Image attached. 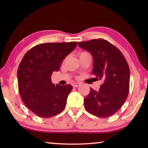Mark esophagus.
<instances>
[{
  "label": "esophagus",
  "mask_w": 148,
  "mask_h": 148,
  "mask_svg": "<svg viewBox=\"0 0 148 148\" xmlns=\"http://www.w3.org/2000/svg\"><path fill=\"white\" fill-rule=\"evenodd\" d=\"M72 86L73 88H77L80 86V84L79 83H73V84H72Z\"/></svg>",
  "instance_id": "esophagus-1"
}]
</instances>
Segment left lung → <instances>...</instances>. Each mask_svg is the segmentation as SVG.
Returning <instances> with one entry per match:
<instances>
[{"label": "left lung", "mask_w": 148, "mask_h": 148, "mask_svg": "<svg viewBox=\"0 0 148 148\" xmlns=\"http://www.w3.org/2000/svg\"><path fill=\"white\" fill-rule=\"evenodd\" d=\"M93 56L92 74L102 80L98 91L90 88L84 99L86 110L94 116L106 118L114 114L126 101L129 92L130 70L120 50L104 39L78 42Z\"/></svg>", "instance_id": "left-lung-1"}]
</instances>
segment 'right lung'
<instances>
[{"label":"right lung","mask_w":148,"mask_h":148,"mask_svg":"<svg viewBox=\"0 0 148 148\" xmlns=\"http://www.w3.org/2000/svg\"><path fill=\"white\" fill-rule=\"evenodd\" d=\"M77 42L40 44L26 52L17 70L19 92L25 106L42 118L59 114L65 108L71 85L54 86L52 72L58 71Z\"/></svg>","instance_id":"right-lung-1"}]
</instances>
